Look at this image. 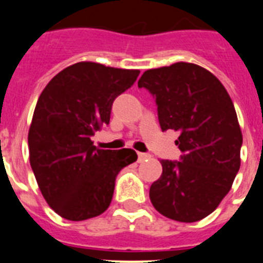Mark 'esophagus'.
I'll use <instances>...</instances> for the list:
<instances>
[{"instance_id":"34e87169","label":"esophagus","mask_w":263,"mask_h":263,"mask_svg":"<svg viewBox=\"0 0 263 263\" xmlns=\"http://www.w3.org/2000/svg\"><path fill=\"white\" fill-rule=\"evenodd\" d=\"M150 154H146V153H138V162H143V161H147L150 158Z\"/></svg>"}]
</instances>
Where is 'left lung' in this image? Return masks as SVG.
<instances>
[{
  "label": "left lung",
  "instance_id": "1",
  "mask_svg": "<svg viewBox=\"0 0 263 263\" xmlns=\"http://www.w3.org/2000/svg\"><path fill=\"white\" fill-rule=\"evenodd\" d=\"M154 97L161 129L179 132L180 161L161 160L150 187L157 212L195 222L213 213L232 187L243 143L236 110L221 82L190 63L148 69L138 82Z\"/></svg>",
  "mask_w": 263,
  "mask_h": 263
}]
</instances>
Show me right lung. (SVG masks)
Masks as SVG:
<instances>
[{
  "label": "right lung",
  "mask_w": 263,
  "mask_h": 263,
  "mask_svg": "<svg viewBox=\"0 0 263 263\" xmlns=\"http://www.w3.org/2000/svg\"><path fill=\"white\" fill-rule=\"evenodd\" d=\"M139 73L84 61L57 73L39 97L28 131L30 164L43 198L63 218L102 214L119 172L138 160L131 148L99 150L91 136L109 124L115 99Z\"/></svg>",
  "instance_id": "add662e5"
}]
</instances>
